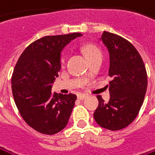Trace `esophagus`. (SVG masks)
I'll list each match as a JSON object with an SVG mask.
<instances>
[{
  "instance_id": "1",
  "label": "esophagus",
  "mask_w": 155,
  "mask_h": 155,
  "mask_svg": "<svg viewBox=\"0 0 155 155\" xmlns=\"http://www.w3.org/2000/svg\"><path fill=\"white\" fill-rule=\"evenodd\" d=\"M87 97H88L87 94H78V99L80 100V101H82V100H84V99H86Z\"/></svg>"
}]
</instances>
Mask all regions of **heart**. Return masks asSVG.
<instances>
[{
	"instance_id": "1",
	"label": "heart",
	"mask_w": 155,
	"mask_h": 155,
	"mask_svg": "<svg viewBox=\"0 0 155 155\" xmlns=\"http://www.w3.org/2000/svg\"><path fill=\"white\" fill-rule=\"evenodd\" d=\"M82 51L83 52L85 53V55H86V57L88 59L97 55V54H102V51H101V50L96 47L95 45L93 44H85L82 46Z\"/></svg>"
}]
</instances>
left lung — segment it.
Instances as JSON below:
<instances>
[{"label":"left lung","mask_w":155,"mask_h":155,"mask_svg":"<svg viewBox=\"0 0 155 155\" xmlns=\"http://www.w3.org/2000/svg\"><path fill=\"white\" fill-rule=\"evenodd\" d=\"M101 41L109 51L110 100L98 95L99 105L93 117L109 130H119L131 124L140 110L147 90V73L141 56L126 38L104 31Z\"/></svg>","instance_id":"1"}]
</instances>
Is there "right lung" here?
Listing matches in <instances>:
<instances>
[{"mask_svg": "<svg viewBox=\"0 0 155 155\" xmlns=\"http://www.w3.org/2000/svg\"><path fill=\"white\" fill-rule=\"evenodd\" d=\"M80 33L46 36L29 44L12 75V91L25 122L38 132L56 134L65 127L75 105V94L51 92L61 69V51Z\"/></svg>", "mask_w": 155, "mask_h": 155, "instance_id": "obj_1", "label": "right lung"}]
</instances>
